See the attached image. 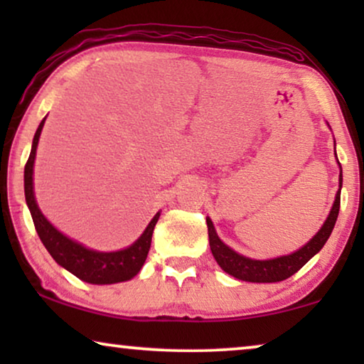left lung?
Wrapping results in <instances>:
<instances>
[{
    "instance_id": "1",
    "label": "left lung",
    "mask_w": 364,
    "mask_h": 364,
    "mask_svg": "<svg viewBox=\"0 0 364 364\" xmlns=\"http://www.w3.org/2000/svg\"><path fill=\"white\" fill-rule=\"evenodd\" d=\"M336 154V152H335ZM341 186H343V173L340 172V191L336 192L335 203H333L330 215L326 222L323 223L320 232L311 238L306 245H303L300 250H296L291 255L272 258V260H252L243 255H238L230 247H227L220 238H218L215 228L210 218H207L208 228V242H210V250L215 257V260L223 272L228 275L238 278L243 282L253 283H273L282 282L290 278L293 273H296L305 263L315 257L321 250L328 238H330L333 227H335L338 213H340V200H341Z\"/></svg>"
}]
</instances>
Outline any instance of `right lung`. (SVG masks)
Masks as SVG:
<instances>
[{
	"label": "right lung",
	"instance_id": "obj_1",
	"mask_svg": "<svg viewBox=\"0 0 364 364\" xmlns=\"http://www.w3.org/2000/svg\"><path fill=\"white\" fill-rule=\"evenodd\" d=\"M44 121H46V117L43 119L36 134H34L31 154H29L26 166H24V197H26V203L29 212H31L34 227H36V232L39 238H41L43 245L46 247V250L51 253V257L59 265L66 268L68 272H71L73 275L81 278L82 282L94 283V285H109V283L131 280L132 277L137 275L144 262H146L149 248H151L154 227H156L161 213H156V217L152 218L141 238L134 245L119 252L106 253L89 250V248L82 247L81 243L74 242L66 235H63L61 232H58L38 208L33 192V166Z\"/></svg>",
	"mask_w": 364,
	"mask_h": 364
}]
</instances>
